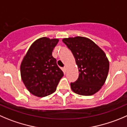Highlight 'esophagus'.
<instances>
[{
    "instance_id": "34e87169",
    "label": "esophagus",
    "mask_w": 127,
    "mask_h": 127,
    "mask_svg": "<svg viewBox=\"0 0 127 127\" xmlns=\"http://www.w3.org/2000/svg\"><path fill=\"white\" fill-rule=\"evenodd\" d=\"M67 66H64V69L65 71H66V70H67Z\"/></svg>"
}]
</instances>
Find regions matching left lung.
Segmentation results:
<instances>
[{
	"instance_id": "1",
	"label": "left lung",
	"mask_w": 127,
	"mask_h": 127,
	"mask_svg": "<svg viewBox=\"0 0 127 127\" xmlns=\"http://www.w3.org/2000/svg\"><path fill=\"white\" fill-rule=\"evenodd\" d=\"M71 51L79 69V77L71 82L73 92L92 95L101 89L107 77L109 62L105 53L87 38L76 36L63 39Z\"/></svg>"
}]
</instances>
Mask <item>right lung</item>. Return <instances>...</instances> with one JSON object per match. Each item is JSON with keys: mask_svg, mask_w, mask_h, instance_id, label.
<instances>
[{"mask_svg": "<svg viewBox=\"0 0 127 127\" xmlns=\"http://www.w3.org/2000/svg\"><path fill=\"white\" fill-rule=\"evenodd\" d=\"M58 39L40 38L31 45L21 63V77L25 86L35 96L45 97L55 92L63 72L53 57Z\"/></svg>", "mask_w": 127, "mask_h": 127, "instance_id": "1", "label": "right lung"}]
</instances>
